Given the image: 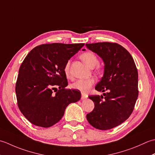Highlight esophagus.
I'll return each instance as SVG.
<instances>
[{"label": "esophagus", "instance_id": "1", "mask_svg": "<svg viewBox=\"0 0 155 155\" xmlns=\"http://www.w3.org/2000/svg\"><path fill=\"white\" fill-rule=\"evenodd\" d=\"M87 94H85V93H81V99L82 100H84V99H86L87 97Z\"/></svg>", "mask_w": 155, "mask_h": 155}]
</instances>
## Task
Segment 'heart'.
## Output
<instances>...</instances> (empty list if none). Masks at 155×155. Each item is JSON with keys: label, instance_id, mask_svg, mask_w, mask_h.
<instances>
[{"label": "heart", "instance_id": "obj_1", "mask_svg": "<svg viewBox=\"0 0 155 155\" xmlns=\"http://www.w3.org/2000/svg\"><path fill=\"white\" fill-rule=\"evenodd\" d=\"M80 58L84 62V64L90 68H94L99 63L97 57L93 52L91 51H86L82 53L80 55ZM69 65H70V61H68L66 63L64 68L65 74L68 78H69V76H70ZM94 82H95V80H94V78L80 79V80H78L72 84L71 86L74 89L80 90L82 92H86L93 86Z\"/></svg>", "mask_w": 155, "mask_h": 155}]
</instances>
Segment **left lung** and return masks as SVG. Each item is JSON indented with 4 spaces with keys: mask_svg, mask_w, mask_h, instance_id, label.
<instances>
[{
    "mask_svg": "<svg viewBox=\"0 0 155 155\" xmlns=\"http://www.w3.org/2000/svg\"><path fill=\"white\" fill-rule=\"evenodd\" d=\"M104 64L103 77L95 89L103 95L88 96L94 102L87 114L88 122L99 130H109L126 120L133 111L138 96V71L132 57L117 43H86Z\"/></svg>",
    "mask_w": 155,
    "mask_h": 155,
    "instance_id": "left-lung-1",
    "label": "left lung"
}]
</instances>
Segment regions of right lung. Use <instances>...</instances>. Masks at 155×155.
<instances>
[{
  "label": "right lung",
  "instance_id": "right-lung-1",
  "mask_svg": "<svg viewBox=\"0 0 155 155\" xmlns=\"http://www.w3.org/2000/svg\"><path fill=\"white\" fill-rule=\"evenodd\" d=\"M84 45L44 44L35 47L25 58L18 70L15 92L19 110L31 123L50 127L61 119L69 104L80 100V91L65 88L68 83L64 68Z\"/></svg>",
  "mask_w": 155,
  "mask_h": 155
}]
</instances>
